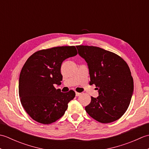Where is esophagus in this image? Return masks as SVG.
<instances>
[{
    "label": "esophagus",
    "instance_id": "1",
    "mask_svg": "<svg viewBox=\"0 0 149 149\" xmlns=\"http://www.w3.org/2000/svg\"><path fill=\"white\" fill-rule=\"evenodd\" d=\"M81 93H79V92H75V95H76V96H79V95H81Z\"/></svg>",
    "mask_w": 149,
    "mask_h": 149
}]
</instances>
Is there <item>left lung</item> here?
Masks as SVG:
<instances>
[{"label": "left lung", "instance_id": "8db88e82", "mask_svg": "<svg viewBox=\"0 0 149 149\" xmlns=\"http://www.w3.org/2000/svg\"><path fill=\"white\" fill-rule=\"evenodd\" d=\"M78 53L88 63L90 84L97 87L99 95L91 97L85 110L91 118L103 123L121 118L130 104L133 79L121 57L100 47L77 45Z\"/></svg>", "mask_w": 149, "mask_h": 149}]
</instances>
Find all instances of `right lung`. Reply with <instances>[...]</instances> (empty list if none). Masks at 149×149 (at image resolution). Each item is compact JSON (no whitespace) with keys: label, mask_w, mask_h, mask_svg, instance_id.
Listing matches in <instances>:
<instances>
[{"label":"right lung","mask_w":149,"mask_h":149,"mask_svg":"<svg viewBox=\"0 0 149 149\" xmlns=\"http://www.w3.org/2000/svg\"><path fill=\"white\" fill-rule=\"evenodd\" d=\"M77 54L75 46L56 47L34 52L25 63L19 78V97L24 109L36 122H55L75 97L74 91L63 93L54 84H60L63 79V61Z\"/></svg>","instance_id":"add662e5"}]
</instances>
